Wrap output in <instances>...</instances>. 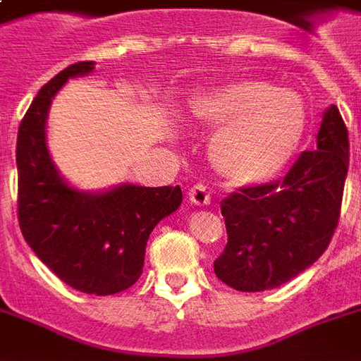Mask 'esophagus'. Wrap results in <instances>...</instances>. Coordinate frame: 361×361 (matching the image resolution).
Wrapping results in <instances>:
<instances>
[{
    "instance_id": "obj_1",
    "label": "esophagus",
    "mask_w": 361,
    "mask_h": 361,
    "mask_svg": "<svg viewBox=\"0 0 361 361\" xmlns=\"http://www.w3.org/2000/svg\"><path fill=\"white\" fill-rule=\"evenodd\" d=\"M188 195L189 201L193 204H197V207H207V204L211 203V193H209V189H207V185H203V183L193 185V188L188 191Z\"/></svg>"
}]
</instances>
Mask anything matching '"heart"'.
<instances>
[{"instance_id":"obj_1","label":"heart","mask_w":361,"mask_h":361,"mask_svg":"<svg viewBox=\"0 0 361 361\" xmlns=\"http://www.w3.org/2000/svg\"><path fill=\"white\" fill-rule=\"evenodd\" d=\"M193 114L201 123L224 126L212 139L216 170L240 185L261 183L292 160L307 126V108L290 90L242 79L199 96Z\"/></svg>"}]
</instances>
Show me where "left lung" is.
<instances>
[{
    "label": "left lung",
    "instance_id": "left-lung-1",
    "mask_svg": "<svg viewBox=\"0 0 361 361\" xmlns=\"http://www.w3.org/2000/svg\"><path fill=\"white\" fill-rule=\"evenodd\" d=\"M348 154V129L333 104L317 149L302 152L284 180L242 188L220 203L228 243L214 274L240 292H263L313 265L338 226Z\"/></svg>",
    "mask_w": 361,
    "mask_h": 361
}]
</instances>
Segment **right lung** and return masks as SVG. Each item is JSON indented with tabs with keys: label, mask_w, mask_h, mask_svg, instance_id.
Listing matches in <instances>:
<instances>
[{
	"label": "right lung",
	"mask_w": 361,
	"mask_h": 361,
	"mask_svg": "<svg viewBox=\"0 0 361 361\" xmlns=\"http://www.w3.org/2000/svg\"><path fill=\"white\" fill-rule=\"evenodd\" d=\"M92 69V61L66 67L38 90L20 121L17 214L27 243L56 276L85 294L110 295L139 280L150 232L180 207L181 189L123 183L94 195L59 176L46 147V116L67 79Z\"/></svg>",
	"instance_id": "1"
}]
</instances>
